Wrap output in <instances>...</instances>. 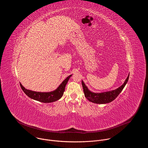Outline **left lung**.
I'll list each match as a JSON object with an SVG mask.
<instances>
[{"label": "left lung", "mask_w": 148, "mask_h": 148, "mask_svg": "<svg viewBox=\"0 0 148 148\" xmlns=\"http://www.w3.org/2000/svg\"><path fill=\"white\" fill-rule=\"evenodd\" d=\"M130 75H128V77L126 78L124 83L122 85L119 87L118 88L108 91L104 92L102 93H94L90 91L87 87L85 85V84L82 81V86L84 90V93L85 97L91 102L95 103H107L112 102L114 101L120 94V92L122 91L123 88L125 86L126 84L127 83L129 79Z\"/></svg>", "instance_id": "left-lung-1"}]
</instances>
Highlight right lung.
Here are the masks:
<instances>
[{
    "mask_svg": "<svg viewBox=\"0 0 148 148\" xmlns=\"http://www.w3.org/2000/svg\"><path fill=\"white\" fill-rule=\"evenodd\" d=\"M71 75H70L69 77H67L64 81H62V82L60 84L59 87L56 90L51 92H36V91L29 90L26 89L20 83V86L21 88H22V90L23 91V92L30 98L41 102H45V103L53 102L58 100L62 97L65 91L66 84Z\"/></svg>",
    "mask_w": 148,
    "mask_h": 148,
    "instance_id": "add662e5",
    "label": "right lung"
}]
</instances>
